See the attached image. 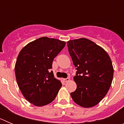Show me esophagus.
Masks as SVG:
<instances>
[{"label":"esophagus","mask_w":124,"mask_h":124,"mask_svg":"<svg viewBox=\"0 0 124 124\" xmlns=\"http://www.w3.org/2000/svg\"><path fill=\"white\" fill-rule=\"evenodd\" d=\"M63 80V81L68 82L70 81V78H64Z\"/></svg>","instance_id":"obj_1"}]
</instances>
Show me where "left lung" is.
<instances>
[{
	"instance_id": "obj_1",
	"label": "left lung",
	"mask_w": 124,
	"mask_h": 124,
	"mask_svg": "<svg viewBox=\"0 0 124 124\" xmlns=\"http://www.w3.org/2000/svg\"><path fill=\"white\" fill-rule=\"evenodd\" d=\"M67 45L77 70L74 77L77 88L71 96L79 106L93 107L105 97L111 86V60L102 48L87 38L70 40Z\"/></svg>"
}]
</instances>
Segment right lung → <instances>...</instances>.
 <instances>
[{
	"label": "right lung",
	"instance_id": "obj_1",
	"mask_svg": "<svg viewBox=\"0 0 124 124\" xmlns=\"http://www.w3.org/2000/svg\"><path fill=\"white\" fill-rule=\"evenodd\" d=\"M65 45L58 39L41 37L20 51L15 66L16 79L23 96L35 106L48 104L56 97L62 84L50 70Z\"/></svg>",
	"mask_w": 124,
	"mask_h": 124
}]
</instances>
